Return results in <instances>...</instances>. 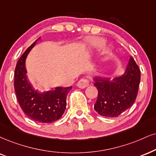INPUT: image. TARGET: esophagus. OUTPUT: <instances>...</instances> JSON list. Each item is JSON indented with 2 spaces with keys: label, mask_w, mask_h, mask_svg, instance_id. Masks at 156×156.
I'll use <instances>...</instances> for the list:
<instances>
[{
  "label": "esophagus",
  "mask_w": 156,
  "mask_h": 156,
  "mask_svg": "<svg viewBox=\"0 0 156 156\" xmlns=\"http://www.w3.org/2000/svg\"><path fill=\"white\" fill-rule=\"evenodd\" d=\"M89 84H90V82L88 81L87 80H85V79H82V80H80V81L78 82L76 86H77L78 87L81 88V89H84V88L88 87V86H89Z\"/></svg>",
  "instance_id": "34e87169"
}]
</instances>
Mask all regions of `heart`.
Masks as SVG:
<instances>
[{"label":"heart","instance_id":"obj_1","mask_svg":"<svg viewBox=\"0 0 156 156\" xmlns=\"http://www.w3.org/2000/svg\"><path fill=\"white\" fill-rule=\"evenodd\" d=\"M104 44V40L101 38H95L92 40V45L95 48H101Z\"/></svg>","mask_w":156,"mask_h":156}]
</instances>
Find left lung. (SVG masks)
Masks as SVG:
<instances>
[{
  "label": "left lung",
  "instance_id": "1",
  "mask_svg": "<svg viewBox=\"0 0 156 156\" xmlns=\"http://www.w3.org/2000/svg\"><path fill=\"white\" fill-rule=\"evenodd\" d=\"M93 80L98 91L94 109L102 116L113 118L134 104L140 82V71L133 58L130 57L122 76L113 79L95 76Z\"/></svg>",
  "mask_w": 156,
  "mask_h": 156
}]
</instances>
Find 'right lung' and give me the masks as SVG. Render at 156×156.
Wrapping results in <instances>:
<instances>
[{
  "instance_id": "1",
  "label": "right lung",
  "mask_w": 156,
  "mask_h": 156,
  "mask_svg": "<svg viewBox=\"0 0 156 156\" xmlns=\"http://www.w3.org/2000/svg\"><path fill=\"white\" fill-rule=\"evenodd\" d=\"M40 37L34 42L17 61L14 73V90L17 101L25 114L32 120L52 123L62 116L66 108V97L72 90L56 87L48 91L40 92L28 81L25 67L27 57Z\"/></svg>"
}]
</instances>
